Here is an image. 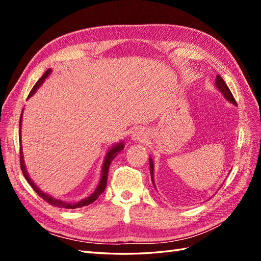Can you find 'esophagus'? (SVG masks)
<instances>
[{
  "label": "esophagus",
  "instance_id": "1",
  "mask_svg": "<svg viewBox=\"0 0 261 261\" xmlns=\"http://www.w3.org/2000/svg\"><path fill=\"white\" fill-rule=\"evenodd\" d=\"M132 137L136 141H144L147 138V132L144 130V128H136L134 130Z\"/></svg>",
  "mask_w": 261,
  "mask_h": 261
}]
</instances>
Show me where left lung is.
I'll return each instance as SVG.
<instances>
[{"label": "left lung", "mask_w": 261, "mask_h": 261, "mask_svg": "<svg viewBox=\"0 0 261 261\" xmlns=\"http://www.w3.org/2000/svg\"><path fill=\"white\" fill-rule=\"evenodd\" d=\"M216 84H217L218 88L220 89V91L223 93V96H224L228 101L232 102V103H234V105H238V102L235 101V99H234V97H233V94H232L231 90L228 89L227 85L224 83V81L222 80V77H221L220 75L217 76V82H216ZM149 163H150V174H151V179H152V183H153V186H154V181H153V163H152V160H151V159L149 160Z\"/></svg>", "instance_id": "1"}]
</instances>
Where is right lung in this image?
<instances>
[{
    "label": "right lung",
    "instance_id": "right-lung-1",
    "mask_svg": "<svg viewBox=\"0 0 261 261\" xmlns=\"http://www.w3.org/2000/svg\"><path fill=\"white\" fill-rule=\"evenodd\" d=\"M51 69H48L46 72L42 75V77L39 80L36 85L34 86V88L31 89V91L29 92L28 94V98L33 96V94L35 93V91L39 88V86H40L46 77H48V75L50 74ZM22 115V113H21ZM21 115H20V120H19V126H20V123H21ZM124 148V145L123 143H120L118 145L114 146L112 149H110V151L107 153V156H106V160H105V163H103V167H102V175H101V179H100V183H99V186L96 188V191L93 192L92 195H90L89 197H87V198L83 199L82 201L77 202V203H67L65 201H62V200H58V199H54L53 197L49 196L44 194L42 191H40L35 184L34 181L31 180L27 174V171H26V168H25V164H23V160H22V152H21V149H20V153H19V158H20V168H21V171H22V174L23 176H25V178L27 179V181L29 183V185L34 188V191L41 197V198L43 200H45L48 203L52 204V206L54 207H59V208H64V209H75V208H82L84 206H88V204L92 203L94 200H96L98 197L103 193V191L106 189V186H107V180H108V173H109V168H110V164H111L112 160L114 159V158L116 156L117 152H120L121 150H123Z\"/></svg>",
    "mask_w": 261,
    "mask_h": 261
}]
</instances>
